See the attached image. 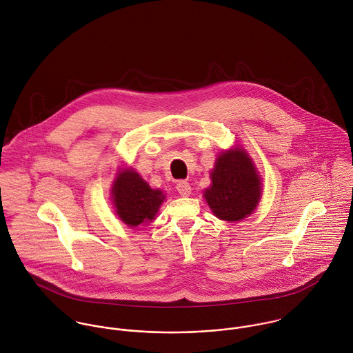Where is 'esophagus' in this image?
Listing matches in <instances>:
<instances>
[{
	"label": "esophagus",
	"instance_id": "obj_1",
	"mask_svg": "<svg viewBox=\"0 0 353 353\" xmlns=\"http://www.w3.org/2000/svg\"><path fill=\"white\" fill-rule=\"evenodd\" d=\"M176 190H178V193H179L182 197H188V196H190V193H192V186H190V183L186 182V181H179L178 185H176Z\"/></svg>",
	"mask_w": 353,
	"mask_h": 353
}]
</instances>
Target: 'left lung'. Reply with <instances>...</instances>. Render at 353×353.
<instances>
[{"label": "left lung", "instance_id": "1", "mask_svg": "<svg viewBox=\"0 0 353 353\" xmlns=\"http://www.w3.org/2000/svg\"><path fill=\"white\" fill-rule=\"evenodd\" d=\"M210 178L212 185L203 196L214 216L239 221L255 209L261 197V179L246 152L221 153Z\"/></svg>", "mask_w": 353, "mask_h": 353}]
</instances>
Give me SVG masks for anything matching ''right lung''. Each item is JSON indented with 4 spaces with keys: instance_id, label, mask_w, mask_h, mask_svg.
<instances>
[{
    "instance_id": "add662e5",
    "label": "right lung",
    "mask_w": 353,
    "mask_h": 353,
    "mask_svg": "<svg viewBox=\"0 0 353 353\" xmlns=\"http://www.w3.org/2000/svg\"><path fill=\"white\" fill-rule=\"evenodd\" d=\"M164 196L153 190L133 170L122 171L112 188V201L121 220L129 227H139L154 219Z\"/></svg>"
}]
</instances>
